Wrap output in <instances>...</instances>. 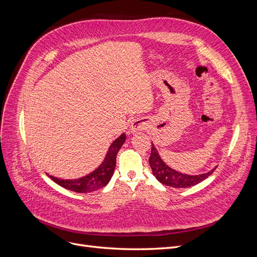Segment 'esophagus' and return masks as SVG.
<instances>
[{
  "mask_svg": "<svg viewBox=\"0 0 257 257\" xmlns=\"http://www.w3.org/2000/svg\"><path fill=\"white\" fill-rule=\"evenodd\" d=\"M145 128V123L142 122L141 120H136L133 123H132L131 125V131L133 132V133H136L138 131H142Z\"/></svg>",
  "mask_w": 257,
  "mask_h": 257,
  "instance_id": "1",
  "label": "esophagus"
}]
</instances>
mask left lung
Here are the masks:
<instances>
[{
	"instance_id": "8db88e82",
	"label": "left lung",
	"mask_w": 257,
	"mask_h": 257,
	"mask_svg": "<svg viewBox=\"0 0 257 257\" xmlns=\"http://www.w3.org/2000/svg\"><path fill=\"white\" fill-rule=\"evenodd\" d=\"M149 164L152 169V174L161 183L172 186V188H178V189H185V188H190V186H193V185H196L199 182L204 181L206 178H208L215 170V168H213L212 170H210V172L206 174L196 175V176L179 173L177 170L170 168L168 165L165 164L164 162H163L157 150V148L154 147L153 144L151 148Z\"/></svg>"
}]
</instances>
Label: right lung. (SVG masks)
<instances>
[{
  "label": "right lung",
  "mask_w": 257,
  "mask_h": 257,
  "mask_svg": "<svg viewBox=\"0 0 257 257\" xmlns=\"http://www.w3.org/2000/svg\"><path fill=\"white\" fill-rule=\"evenodd\" d=\"M125 134H122L115 139L110 145L109 149H108V152L102 164L91 174L79 179H74V180H63V179H59L52 176H49V178L52 181L61 185L62 188H65L69 191H74L77 193H90L104 188L110 181L113 175L116 154H118L122 145L125 142Z\"/></svg>",
  "instance_id": "add662e5"
}]
</instances>
